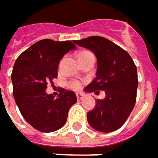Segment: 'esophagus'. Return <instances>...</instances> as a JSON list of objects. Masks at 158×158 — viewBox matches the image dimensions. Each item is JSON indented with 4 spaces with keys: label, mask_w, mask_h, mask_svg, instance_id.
Wrapping results in <instances>:
<instances>
[{
    "label": "esophagus",
    "mask_w": 158,
    "mask_h": 158,
    "mask_svg": "<svg viewBox=\"0 0 158 158\" xmlns=\"http://www.w3.org/2000/svg\"><path fill=\"white\" fill-rule=\"evenodd\" d=\"M84 97V94H82L81 92H77V98L78 100H82Z\"/></svg>",
    "instance_id": "obj_1"
}]
</instances>
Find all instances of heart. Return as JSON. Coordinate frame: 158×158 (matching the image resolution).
Returning <instances> with one entry per match:
<instances>
[{
  "instance_id": "b5f03b06",
  "label": "heart",
  "mask_w": 158,
  "mask_h": 158,
  "mask_svg": "<svg viewBox=\"0 0 158 158\" xmlns=\"http://www.w3.org/2000/svg\"><path fill=\"white\" fill-rule=\"evenodd\" d=\"M69 87L74 89H78L81 88V82L78 81H72L69 82Z\"/></svg>"
}]
</instances>
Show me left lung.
I'll use <instances>...</instances> for the list:
<instances>
[{
	"label": "left lung",
	"instance_id": "left-lung-1",
	"mask_svg": "<svg viewBox=\"0 0 158 158\" xmlns=\"http://www.w3.org/2000/svg\"><path fill=\"white\" fill-rule=\"evenodd\" d=\"M75 43L89 49L97 59L96 77L84 90H104L106 96L104 99H97L96 107L88 112V122L96 131H116L123 125L136 103V65L124 49L104 37H87Z\"/></svg>",
	"mask_w": 158,
	"mask_h": 158
}]
</instances>
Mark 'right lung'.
<instances>
[{
	"mask_svg": "<svg viewBox=\"0 0 158 158\" xmlns=\"http://www.w3.org/2000/svg\"><path fill=\"white\" fill-rule=\"evenodd\" d=\"M76 45L70 41L43 39L18 56L11 79L13 95L26 121L42 132H53L66 123L68 113L77 102L75 92L62 89L57 98L46 93L48 82L57 78L60 60Z\"/></svg>",
	"mask_w": 158,
	"mask_h": 158,
	"instance_id": "right-lung-1",
	"label": "right lung"
}]
</instances>
